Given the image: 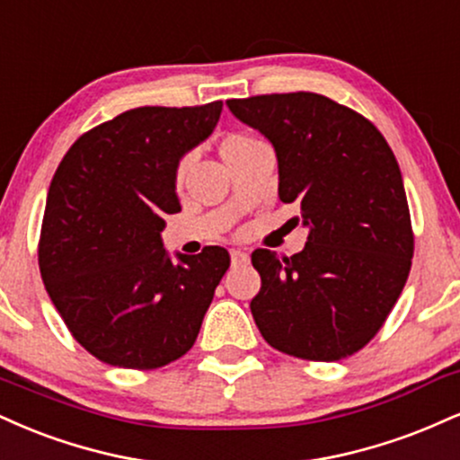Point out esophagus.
Here are the masks:
<instances>
[{
  "label": "esophagus",
  "mask_w": 460,
  "mask_h": 460,
  "mask_svg": "<svg viewBox=\"0 0 460 460\" xmlns=\"http://www.w3.org/2000/svg\"><path fill=\"white\" fill-rule=\"evenodd\" d=\"M248 263V252L240 251V248H234L231 251V265H246Z\"/></svg>",
  "instance_id": "obj_1"
}]
</instances>
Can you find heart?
Here are the masks:
<instances>
[{
    "mask_svg": "<svg viewBox=\"0 0 460 460\" xmlns=\"http://www.w3.org/2000/svg\"><path fill=\"white\" fill-rule=\"evenodd\" d=\"M259 146H261V141H257L254 137L240 135V132H231V135L223 137V141L218 143V154H220V158H223V163L229 167V164H234L240 158H244L246 154H251L252 149ZM186 171H188V160H181L180 167H177V173H175L177 184H181V181H184Z\"/></svg>",
    "mask_w": 460,
    "mask_h": 460,
    "instance_id": "b5f03b06",
    "label": "heart"
}]
</instances>
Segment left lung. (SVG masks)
<instances>
[{
	"mask_svg": "<svg viewBox=\"0 0 460 460\" xmlns=\"http://www.w3.org/2000/svg\"><path fill=\"white\" fill-rule=\"evenodd\" d=\"M272 143L279 197L297 203L306 246L291 259L252 252L259 332L289 356L336 362L362 349L407 283L413 235L402 175L384 135L313 92L226 101Z\"/></svg>",
	"mask_w": 460,
	"mask_h": 460,
	"instance_id": "1",
	"label": "left lung"
}]
</instances>
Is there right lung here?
Returning <instances> with one entry per match:
<instances>
[{
  "label": "right lung",
  "mask_w": 460,
  "mask_h": 460,
  "mask_svg": "<svg viewBox=\"0 0 460 460\" xmlns=\"http://www.w3.org/2000/svg\"><path fill=\"white\" fill-rule=\"evenodd\" d=\"M220 113V101L130 109L79 137L55 171L40 274L72 336L111 367L184 356L229 268L220 246L171 257L163 242L164 216L181 209L177 167Z\"/></svg>",
  "instance_id": "1"
}]
</instances>
